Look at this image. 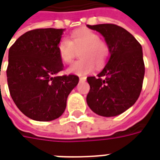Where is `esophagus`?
<instances>
[{
  "label": "esophagus",
  "instance_id": "esophagus-1",
  "mask_svg": "<svg viewBox=\"0 0 160 160\" xmlns=\"http://www.w3.org/2000/svg\"><path fill=\"white\" fill-rule=\"evenodd\" d=\"M86 80H87V77H85V76L80 77V81H85Z\"/></svg>",
  "mask_w": 160,
  "mask_h": 160
}]
</instances>
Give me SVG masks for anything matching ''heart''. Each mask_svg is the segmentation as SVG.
<instances>
[{
  "label": "heart",
  "instance_id": "obj_1",
  "mask_svg": "<svg viewBox=\"0 0 160 160\" xmlns=\"http://www.w3.org/2000/svg\"><path fill=\"white\" fill-rule=\"evenodd\" d=\"M60 58L64 63H70L80 50V58L68 68V72L78 75L91 72L93 64L98 68L104 65L110 54L109 46L99 35L88 29L79 30L70 35V40L62 38L57 44Z\"/></svg>",
  "mask_w": 160,
  "mask_h": 160
}]
</instances>
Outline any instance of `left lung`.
<instances>
[{
    "mask_svg": "<svg viewBox=\"0 0 160 160\" xmlns=\"http://www.w3.org/2000/svg\"><path fill=\"white\" fill-rule=\"evenodd\" d=\"M87 27L104 36L111 57L97 77H87L88 106L102 117H115L127 111L141 94L145 74L142 48L128 31L114 24Z\"/></svg>",
    "mask_w": 160,
    "mask_h": 160,
    "instance_id": "1",
    "label": "left lung"
}]
</instances>
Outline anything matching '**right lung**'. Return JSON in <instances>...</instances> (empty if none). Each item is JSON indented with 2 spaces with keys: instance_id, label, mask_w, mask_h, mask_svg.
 I'll return each instance as SVG.
<instances>
[{
  "instance_id": "1",
  "label": "right lung",
  "mask_w": 160,
  "mask_h": 160,
  "mask_svg": "<svg viewBox=\"0 0 160 160\" xmlns=\"http://www.w3.org/2000/svg\"><path fill=\"white\" fill-rule=\"evenodd\" d=\"M63 29L42 28L24 33L8 52L7 78L10 95L23 114L40 122L55 120L79 82L74 74L56 76L63 70L57 50Z\"/></svg>"
}]
</instances>
